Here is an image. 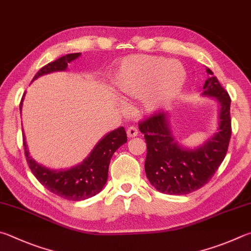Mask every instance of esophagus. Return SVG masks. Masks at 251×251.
<instances>
[{"label":"esophagus","mask_w":251,"mask_h":251,"mask_svg":"<svg viewBox=\"0 0 251 251\" xmlns=\"http://www.w3.org/2000/svg\"><path fill=\"white\" fill-rule=\"evenodd\" d=\"M137 135H138L137 127L129 126L128 128H127V136H128V137H135V136H137Z\"/></svg>","instance_id":"obj_1"}]
</instances>
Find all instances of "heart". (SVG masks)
I'll list each match as a JSON object with an SVG mask.
<instances>
[{"label": "heart", "mask_w": 251, "mask_h": 251, "mask_svg": "<svg viewBox=\"0 0 251 251\" xmlns=\"http://www.w3.org/2000/svg\"><path fill=\"white\" fill-rule=\"evenodd\" d=\"M185 81L179 62L156 56H131L121 62L116 83L133 98L143 97L147 111H157L175 99Z\"/></svg>", "instance_id": "1"}]
</instances>
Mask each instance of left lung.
<instances>
[{
    "instance_id": "left-lung-1",
    "label": "left lung",
    "mask_w": 251,
    "mask_h": 251,
    "mask_svg": "<svg viewBox=\"0 0 251 251\" xmlns=\"http://www.w3.org/2000/svg\"><path fill=\"white\" fill-rule=\"evenodd\" d=\"M206 72L211 76L205 81L203 94L215 97L221 107L218 131L202 147L189 150L177 145L165 112H154L138 124L147 145L146 176L162 193L183 195L202 188L226 156L231 136L230 98L212 70L207 68Z\"/></svg>"
}]
</instances>
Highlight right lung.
Segmentation results:
<instances>
[{"label": "right lung", "instance_id": "add662e5", "mask_svg": "<svg viewBox=\"0 0 251 251\" xmlns=\"http://www.w3.org/2000/svg\"><path fill=\"white\" fill-rule=\"evenodd\" d=\"M79 56L80 53H69L48 63L36 74L33 81L39 78L40 75L50 74V72L66 70L68 63ZM22 102L23 99L20 104L21 110ZM126 141L127 135L125 128L120 127L104 136V138L99 141L89 157H86L81 165L68 170H50L38 165L29 157L25 141L23 144H24L25 157L29 169L36 179L49 192L69 201H82V200L94 197L103 189L107 181L108 166H110L113 153Z\"/></svg>", "mask_w": 251, "mask_h": 251}]
</instances>
